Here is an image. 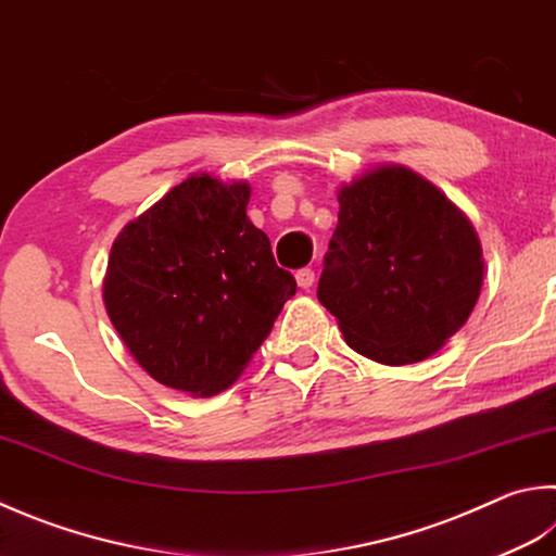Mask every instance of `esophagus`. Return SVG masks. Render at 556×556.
Returning a JSON list of instances; mask_svg holds the SVG:
<instances>
[{"instance_id": "1", "label": "esophagus", "mask_w": 556, "mask_h": 556, "mask_svg": "<svg viewBox=\"0 0 556 556\" xmlns=\"http://www.w3.org/2000/svg\"><path fill=\"white\" fill-rule=\"evenodd\" d=\"M295 278H298V286L302 290H309L314 286V270L312 268H300L298 274H295Z\"/></svg>"}]
</instances>
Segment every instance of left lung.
Returning <instances> with one entry per match:
<instances>
[{
  "mask_svg": "<svg viewBox=\"0 0 556 556\" xmlns=\"http://www.w3.org/2000/svg\"><path fill=\"white\" fill-rule=\"evenodd\" d=\"M339 205L319 302L365 358L408 365L433 355L479 300L484 261L475 227L404 166L343 186Z\"/></svg>",
  "mask_w": 556,
  "mask_h": 556,
  "instance_id": "obj_1",
  "label": "left lung"
}]
</instances>
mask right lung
Segmentation results:
<instances>
[{"mask_svg": "<svg viewBox=\"0 0 556 556\" xmlns=\"http://www.w3.org/2000/svg\"><path fill=\"white\" fill-rule=\"evenodd\" d=\"M249 193L191 176L113 242L106 312L132 358L172 390H227L298 290L247 217Z\"/></svg>", "mask_w": 556, "mask_h": 556, "instance_id": "obj_1", "label": "right lung"}]
</instances>
